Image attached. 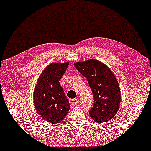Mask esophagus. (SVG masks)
<instances>
[{"label":"esophagus","mask_w":151,"mask_h":151,"mask_svg":"<svg viewBox=\"0 0 151 151\" xmlns=\"http://www.w3.org/2000/svg\"><path fill=\"white\" fill-rule=\"evenodd\" d=\"M78 99H69V103H70V104L71 106H75L76 104H77L78 103Z\"/></svg>","instance_id":"1"}]
</instances>
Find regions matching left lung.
Returning a JSON list of instances; mask_svg holds the SVG:
<instances>
[{
	"label": "left lung",
	"instance_id": "1",
	"mask_svg": "<svg viewBox=\"0 0 151 151\" xmlns=\"http://www.w3.org/2000/svg\"><path fill=\"white\" fill-rule=\"evenodd\" d=\"M76 68L86 78L93 92L94 104L89 111L91 118L97 122L112 119L121 103L119 83L109 67L95 59L74 63Z\"/></svg>",
	"mask_w": 151,
	"mask_h": 151
}]
</instances>
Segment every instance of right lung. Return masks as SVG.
I'll return each mask as SVG.
<instances>
[{"mask_svg":"<svg viewBox=\"0 0 151 151\" xmlns=\"http://www.w3.org/2000/svg\"><path fill=\"white\" fill-rule=\"evenodd\" d=\"M69 62L52 63L38 77L33 91V102L37 112L48 123L55 124L62 121L70 106L60 80L68 68Z\"/></svg>","mask_w":151,"mask_h":151,"instance_id":"obj_1","label":"right lung"}]
</instances>
